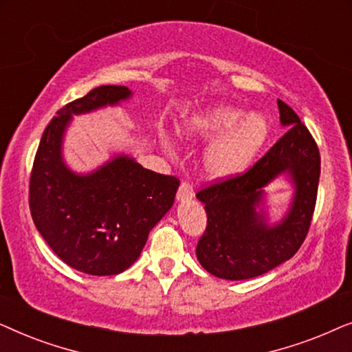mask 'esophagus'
<instances>
[{"instance_id":"obj_1","label":"esophagus","mask_w":352,"mask_h":352,"mask_svg":"<svg viewBox=\"0 0 352 352\" xmlns=\"http://www.w3.org/2000/svg\"><path fill=\"white\" fill-rule=\"evenodd\" d=\"M192 197H194V187H192L190 182L182 181L179 189H177V201H189L192 200Z\"/></svg>"}]
</instances>
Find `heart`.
<instances>
[{
    "label": "heart",
    "mask_w": 352,
    "mask_h": 352,
    "mask_svg": "<svg viewBox=\"0 0 352 352\" xmlns=\"http://www.w3.org/2000/svg\"><path fill=\"white\" fill-rule=\"evenodd\" d=\"M181 136L211 141L204 158L205 170L214 179H229L252 166L267 141L269 123L259 113L216 105L192 115L182 124ZM163 146L170 151L166 142Z\"/></svg>",
    "instance_id": "obj_1"
}]
</instances>
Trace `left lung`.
I'll return each mask as SVG.
<instances>
[{
  "mask_svg": "<svg viewBox=\"0 0 352 352\" xmlns=\"http://www.w3.org/2000/svg\"><path fill=\"white\" fill-rule=\"evenodd\" d=\"M287 133L247 173L216 182L200 192L205 204L206 229L197 243V259L210 274L226 280L261 276L285 263L305 242L316 208L320 155L309 129L295 110L277 100ZM287 174L296 192L280 223L269 226L263 187Z\"/></svg>",
  "mask_w": 352,
  "mask_h": 352,
  "instance_id": "left-lung-1",
  "label": "left lung"
}]
</instances>
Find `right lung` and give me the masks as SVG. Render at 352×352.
I'll return each mask as SVG.
<instances>
[{
    "mask_svg": "<svg viewBox=\"0 0 352 352\" xmlns=\"http://www.w3.org/2000/svg\"><path fill=\"white\" fill-rule=\"evenodd\" d=\"M129 98L126 86L107 85L62 107L43 133L32 168L28 201L38 232L62 261L91 276L126 271L179 187L177 177L146 170L128 155L110 158L88 175L65 165L62 141L72 115Z\"/></svg>",
    "mask_w": 352,
    "mask_h": 352,
    "instance_id": "add662e5",
    "label": "right lung"
}]
</instances>
